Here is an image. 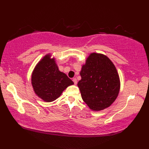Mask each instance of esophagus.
Returning <instances> with one entry per match:
<instances>
[{"mask_svg":"<svg viewBox=\"0 0 149 149\" xmlns=\"http://www.w3.org/2000/svg\"><path fill=\"white\" fill-rule=\"evenodd\" d=\"M73 81H74V84L76 85L77 84V79L76 78H74L73 79Z\"/></svg>","mask_w":149,"mask_h":149,"instance_id":"obj_1","label":"esophagus"}]
</instances>
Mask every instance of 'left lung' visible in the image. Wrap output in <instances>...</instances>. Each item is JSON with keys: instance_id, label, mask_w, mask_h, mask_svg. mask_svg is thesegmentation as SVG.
<instances>
[{"instance_id": "left-lung-1", "label": "left lung", "mask_w": 149, "mask_h": 149, "mask_svg": "<svg viewBox=\"0 0 149 149\" xmlns=\"http://www.w3.org/2000/svg\"><path fill=\"white\" fill-rule=\"evenodd\" d=\"M78 82L81 97L90 108L103 110L109 107L118 95L120 81L113 63L106 55L91 53L80 72Z\"/></svg>"}]
</instances>
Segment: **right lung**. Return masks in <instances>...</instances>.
I'll use <instances>...</instances> for the list:
<instances>
[{"label":"right lung","mask_w":149,"mask_h":149,"mask_svg":"<svg viewBox=\"0 0 149 149\" xmlns=\"http://www.w3.org/2000/svg\"><path fill=\"white\" fill-rule=\"evenodd\" d=\"M34 93L47 102L58 99L68 86L74 84L65 73L59 70L54 58L47 54L34 67L31 75Z\"/></svg>","instance_id":"1"}]
</instances>
